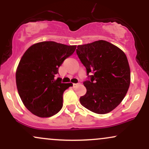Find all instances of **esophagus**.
<instances>
[{
	"label": "esophagus",
	"mask_w": 149,
	"mask_h": 149,
	"mask_svg": "<svg viewBox=\"0 0 149 149\" xmlns=\"http://www.w3.org/2000/svg\"><path fill=\"white\" fill-rule=\"evenodd\" d=\"M79 85V83H73V86L74 87V88H75V87H76L77 85Z\"/></svg>",
	"instance_id": "1"
}]
</instances>
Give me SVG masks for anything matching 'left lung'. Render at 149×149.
Segmentation results:
<instances>
[{
    "instance_id": "1",
    "label": "left lung",
    "mask_w": 149,
    "mask_h": 149,
    "mask_svg": "<svg viewBox=\"0 0 149 149\" xmlns=\"http://www.w3.org/2000/svg\"><path fill=\"white\" fill-rule=\"evenodd\" d=\"M76 53L90 78L83 83L87 92L80 98V104L98 114L111 112L123 100L130 84L125 54L102 40L78 45Z\"/></svg>"
}]
</instances>
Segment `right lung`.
I'll use <instances>...</instances> for the list:
<instances>
[{
	"label": "right lung",
	"instance_id": "add662e5",
	"mask_svg": "<svg viewBox=\"0 0 149 149\" xmlns=\"http://www.w3.org/2000/svg\"><path fill=\"white\" fill-rule=\"evenodd\" d=\"M76 48V45L44 41L33 44L23 54L16 71L17 88L23 104L34 115L48 118L61 109L63 93L73 84L62 83L54 76Z\"/></svg>",
	"mask_w": 149,
	"mask_h": 149
}]
</instances>
